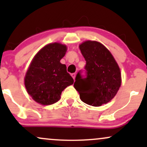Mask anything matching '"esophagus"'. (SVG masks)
<instances>
[{"mask_svg":"<svg viewBox=\"0 0 147 147\" xmlns=\"http://www.w3.org/2000/svg\"><path fill=\"white\" fill-rule=\"evenodd\" d=\"M71 76L72 77V78L74 79V80H75V77H76V74L75 73H72V75H71Z\"/></svg>","mask_w":147,"mask_h":147,"instance_id":"1","label":"esophagus"}]
</instances>
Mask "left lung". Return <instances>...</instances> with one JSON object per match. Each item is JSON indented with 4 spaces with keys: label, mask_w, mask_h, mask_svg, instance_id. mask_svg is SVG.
Returning a JSON list of instances; mask_svg holds the SVG:
<instances>
[{
    "label": "left lung",
    "mask_w": 147,
    "mask_h": 147,
    "mask_svg": "<svg viewBox=\"0 0 147 147\" xmlns=\"http://www.w3.org/2000/svg\"><path fill=\"white\" fill-rule=\"evenodd\" d=\"M79 49L86 61V77H83L79 72L74 87L86 104L92 106L107 104L117 94L122 83L118 64L99 42L84 41Z\"/></svg>",
    "instance_id": "1"
}]
</instances>
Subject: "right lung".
Segmentation results:
<instances>
[{
	"mask_svg": "<svg viewBox=\"0 0 147 147\" xmlns=\"http://www.w3.org/2000/svg\"><path fill=\"white\" fill-rule=\"evenodd\" d=\"M67 51L66 45L50 43L35 55L25 75V86L35 102L50 105L59 100L61 92L74 83L66 65L60 63Z\"/></svg>",
	"mask_w": 147,
	"mask_h": 147,
	"instance_id": "right-lung-1",
	"label": "right lung"
}]
</instances>
